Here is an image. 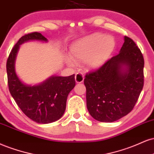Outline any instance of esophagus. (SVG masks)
I'll return each mask as SVG.
<instances>
[{
    "instance_id": "1",
    "label": "esophagus",
    "mask_w": 154,
    "mask_h": 154,
    "mask_svg": "<svg viewBox=\"0 0 154 154\" xmlns=\"http://www.w3.org/2000/svg\"><path fill=\"white\" fill-rule=\"evenodd\" d=\"M84 75L81 73H77L75 75V80L76 83H82L84 81Z\"/></svg>"
}]
</instances>
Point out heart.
Returning a JSON list of instances; mask_svg holds the SVG:
<instances>
[{"instance_id":"obj_1","label":"heart","mask_w":154,"mask_h":154,"mask_svg":"<svg viewBox=\"0 0 154 154\" xmlns=\"http://www.w3.org/2000/svg\"><path fill=\"white\" fill-rule=\"evenodd\" d=\"M115 40L112 37L102 34H94L83 38L74 43L70 49L72 58L68 57L67 63L70 66L74 61L84 60L89 68H97L107 60L115 48Z\"/></svg>"}]
</instances>
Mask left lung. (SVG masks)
<instances>
[{"mask_svg": "<svg viewBox=\"0 0 154 154\" xmlns=\"http://www.w3.org/2000/svg\"><path fill=\"white\" fill-rule=\"evenodd\" d=\"M124 40L119 54L85 76L88 111L99 122H115L131 112L143 87V56L133 39Z\"/></svg>", "mask_w": 154, "mask_h": 154, "instance_id": "1", "label": "left lung"}]
</instances>
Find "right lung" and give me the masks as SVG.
I'll use <instances>...</instances> for the list:
<instances>
[{
  "label": "right lung",
  "instance_id": "add662e5",
  "mask_svg": "<svg viewBox=\"0 0 154 154\" xmlns=\"http://www.w3.org/2000/svg\"><path fill=\"white\" fill-rule=\"evenodd\" d=\"M48 42L39 32L25 34L14 45L6 63L9 91L17 105L29 118L37 123L48 124L59 120L66 107L68 94L75 85V75H52L38 85H26L16 75L15 60L19 45L28 41Z\"/></svg>",
  "mask_w": 154,
  "mask_h": 154
}]
</instances>
